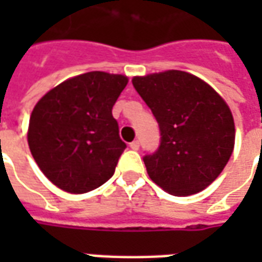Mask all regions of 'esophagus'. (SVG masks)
I'll return each instance as SVG.
<instances>
[{
    "label": "esophagus",
    "instance_id": "34e87169",
    "mask_svg": "<svg viewBox=\"0 0 262 262\" xmlns=\"http://www.w3.org/2000/svg\"><path fill=\"white\" fill-rule=\"evenodd\" d=\"M139 147H140V143H139V140H133V142L130 143L132 150H139Z\"/></svg>",
    "mask_w": 262,
    "mask_h": 262
}]
</instances>
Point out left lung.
Here are the masks:
<instances>
[{
  "label": "left lung",
  "instance_id": "left-lung-1",
  "mask_svg": "<svg viewBox=\"0 0 262 262\" xmlns=\"http://www.w3.org/2000/svg\"><path fill=\"white\" fill-rule=\"evenodd\" d=\"M133 86L159 122L161 143L144 157L150 180L188 196L219 177L234 148V119L208 82L181 70L133 77Z\"/></svg>",
  "mask_w": 262,
  "mask_h": 262
}]
</instances>
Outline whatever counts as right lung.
I'll list each match as a JSON object with an SVG mask.
<instances>
[{
  "label": "right lung",
  "mask_w": 262,
  "mask_h": 262,
  "mask_svg": "<svg viewBox=\"0 0 262 262\" xmlns=\"http://www.w3.org/2000/svg\"><path fill=\"white\" fill-rule=\"evenodd\" d=\"M127 81L126 75L90 71L63 81L37 101L28 144L57 188L85 193L114 176L126 144L112 108Z\"/></svg>",
  "instance_id": "add662e5"
}]
</instances>
